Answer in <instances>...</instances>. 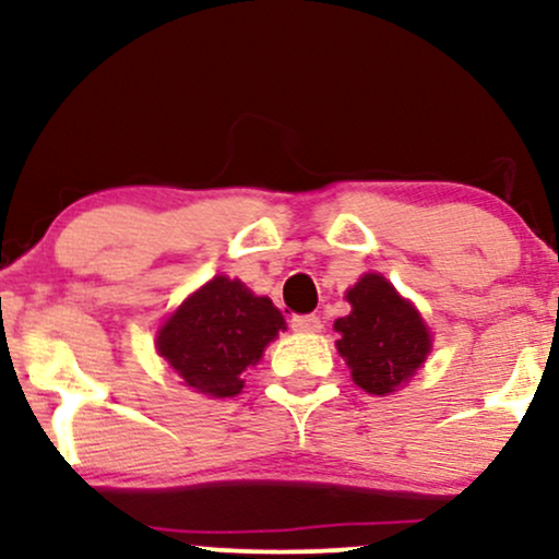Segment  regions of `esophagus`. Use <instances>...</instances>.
<instances>
[{
  "mask_svg": "<svg viewBox=\"0 0 559 559\" xmlns=\"http://www.w3.org/2000/svg\"><path fill=\"white\" fill-rule=\"evenodd\" d=\"M320 318L318 316H294L292 318V329L299 333H316L320 331Z\"/></svg>",
  "mask_w": 559,
  "mask_h": 559,
  "instance_id": "34e87169",
  "label": "esophagus"
}]
</instances>
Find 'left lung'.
Returning a JSON list of instances; mask_svg holds the SVG:
<instances>
[{
  "label": "left lung",
  "instance_id": "1",
  "mask_svg": "<svg viewBox=\"0 0 559 559\" xmlns=\"http://www.w3.org/2000/svg\"><path fill=\"white\" fill-rule=\"evenodd\" d=\"M352 312L336 320L338 355L352 381L368 394H391L407 383L431 352V333L409 301L383 275L368 273L346 292Z\"/></svg>",
  "mask_w": 559,
  "mask_h": 559
}]
</instances>
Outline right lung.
Returning a JSON list of instances; mask_svg holds the SVG:
<instances>
[{
  "label": "right lung",
  "mask_w": 559,
  "mask_h": 559,
  "mask_svg": "<svg viewBox=\"0 0 559 559\" xmlns=\"http://www.w3.org/2000/svg\"><path fill=\"white\" fill-rule=\"evenodd\" d=\"M284 325L271 299L254 297L241 281L215 275L159 329L157 352L186 386L223 400L239 394L241 370L260 362Z\"/></svg>",
  "instance_id": "1"
}]
</instances>
